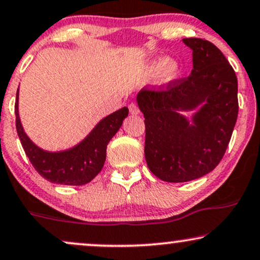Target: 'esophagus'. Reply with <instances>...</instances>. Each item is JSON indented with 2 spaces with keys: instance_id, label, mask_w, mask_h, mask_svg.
<instances>
[{
  "instance_id": "1",
  "label": "esophagus",
  "mask_w": 260,
  "mask_h": 260,
  "mask_svg": "<svg viewBox=\"0 0 260 260\" xmlns=\"http://www.w3.org/2000/svg\"><path fill=\"white\" fill-rule=\"evenodd\" d=\"M128 108H129L131 115H138L139 112H140L138 105L134 104V103H132V104H129V106H128Z\"/></svg>"
}]
</instances>
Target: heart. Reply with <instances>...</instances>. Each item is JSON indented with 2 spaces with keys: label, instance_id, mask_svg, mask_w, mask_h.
Segmentation results:
<instances>
[{
  "label": "heart",
  "instance_id": "b5f03b06",
  "mask_svg": "<svg viewBox=\"0 0 260 260\" xmlns=\"http://www.w3.org/2000/svg\"><path fill=\"white\" fill-rule=\"evenodd\" d=\"M181 73L180 62L174 58H166L164 55H157L145 64L143 69L144 77L152 79L157 76L162 84L173 82L179 77Z\"/></svg>",
  "mask_w": 260,
  "mask_h": 260
}]
</instances>
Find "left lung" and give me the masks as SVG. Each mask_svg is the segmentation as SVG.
Instances as JSON below:
<instances>
[{
  "label": "left lung",
  "mask_w": 260,
  "mask_h": 260,
  "mask_svg": "<svg viewBox=\"0 0 260 260\" xmlns=\"http://www.w3.org/2000/svg\"><path fill=\"white\" fill-rule=\"evenodd\" d=\"M183 42L192 51L191 75L137 95L145 117L146 164L170 183L198 179L217 167L239 112L237 77L223 53L202 39ZM184 112H192V117Z\"/></svg>",
  "instance_id": "left-lung-1"
}]
</instances>
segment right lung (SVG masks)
<instances>
[{
	"mask_svg": "<svg viewBox=\"0 0 260 260\" xmlns=\"http://www.w3.org/2000/svg\"><path fill=\"white\" fill-rule=\"evenodd\" d=\"M128 116L122 108L102 118L86 138L73 148L61 151L41 149L25 133L19 117V88L15 100V126L25 154L34 168L45 179L61 185H84L102 171L106 158V146Z\"/></svg>",
	"mask_w": 260,
	"mask_h": 260,
	"instance_id": "obj_1",
	"label": "right lung"
}]
</instances>
